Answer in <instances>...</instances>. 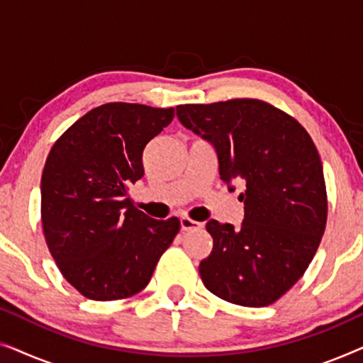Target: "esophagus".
Instances as JSON below:
<instances>
[{
	"label": "esophagus",
	"instance_id": "esophagus-1",
	"mask_svg": "<svg viewBox=\"0 0 363 363\" xmlns=\"http://www.w3.org/2000/svg\"><path fill=\"white\" fill-rule=\"evenodd\" d=\"M180 226H182V231H191V230H200L203 225H201V223L195 221V220H191V218L182 216Z\"/></svg>",
	"mask_w": 363,
	"mask_h": 363
}]
</instances>
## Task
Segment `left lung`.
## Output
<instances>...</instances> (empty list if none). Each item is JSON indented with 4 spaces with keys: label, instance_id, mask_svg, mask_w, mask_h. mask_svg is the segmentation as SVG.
I'll return each instance as SVG.
<instances>
[{
    "label": "left lung",
    "instance_id": "1",
    "mask_svg": "<svg viewBox=\"0 0 363 363\" xmlns=\"http://www.w3.org/2000/svg\"><path fill=\"white\" fill-rule=\"evenodd\" d=\"M177 117L215 147L223 182L246 185L241 228L206 223L213 250L200 262L203 284L233 304H272L301 279L325 230L324 170L314 142L294 117L257 99L185 104Z\"/></svg>",
    "mask_w": 363,
    "mask_h": 363
}]
</instances>
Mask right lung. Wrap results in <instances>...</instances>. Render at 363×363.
I'll use <instances>...</instances> for the list:
<instances>
[{
  "instance_id": "add662e5",
  "label": "right lung",
  "mask_w": 363,
  "mask_h": 363,
  "mask_svg": "<svg viewBox=\"0 0 363 363\" xmlns=\"http://www.w3.org/2000/svg\"><path fill=\"white\" fill-rule=\"evenodd\" d=\"M175 111L111 102L74 122L49 152L41 177V220L54 261L92 301L140 292L180 231L133 206L128 186L143 177V148Z\"/></svg>"
}]
</instances>
